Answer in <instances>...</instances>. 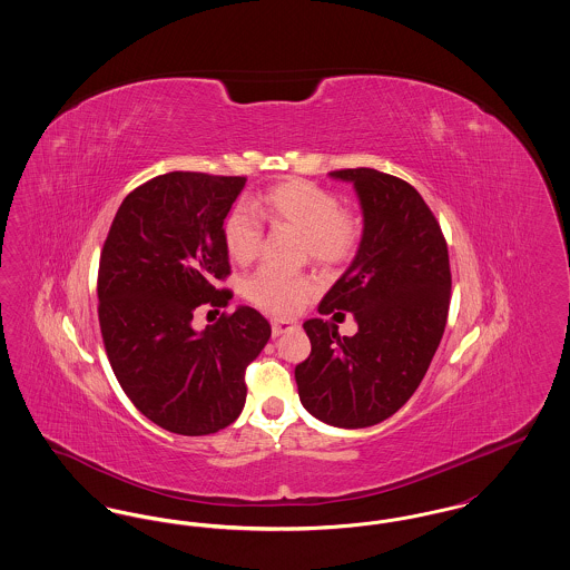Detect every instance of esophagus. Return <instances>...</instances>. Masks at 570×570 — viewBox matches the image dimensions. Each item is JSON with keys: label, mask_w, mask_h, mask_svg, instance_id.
I'll return each instance as SVG.
<instances>
[{"label": "esophagus", "mask_w": 570, "mask_h": 570, "mask_svg": "<svg viewBox=\"0 0 570 570\" xmlns=\"http://www.w3.org/2000/svg\"><path fill=\"white\" fill-rule=\"evenodd\" d=\"M293 328H295V323H291V321H273V337H279V335H284V333H288V331H293Z\"/></svg>", "instance_id": "esophagus-1"}]
</instances>
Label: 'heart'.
<instances>
[{
    "label": "heart",
    "mask_w": 570,
    "mask_h": 570,
    "mask_svg": "<svg viewBox=\"0 0 570 570\" xmlns=\"http://www.w3.org/2000/svg\"><path fill=\"white\" fill-rule=\"evenodd\" d=\"M263 222L303 237L305 254L321 265H342L353 258L358 245L356 217L342 212L333 191L303 179L275 184L249 200V212L237 207L224 219V245L228 256L245 265L254 261L263 245ZM314 282L305 275H288L263 267L245 282V297L254 305L288 316L314 293Z\"/></svg>",
    "instance_id": "heart-1"
}]
</instances>
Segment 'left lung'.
I'll list each match as a JSON object with an SVG mask.
<instances>
[{
    "label": "left lung",
    "mask_w": 570,
    "mask_h": 570,
    "mask_svg": "<svg viewBox=\"0 0 570 570\" xmlns=\"http://www.w3.org/2000/svg\"><path fill=\"white\" fill-rule=\"evenodd\" d=\"M331 177L358 194L363 237L318 312H351L358 331L340 337L328 321H305L312 353L295 380L309 414L361 430L395 414L428 374L449 316L451 267L438 219L407 181L374 168Z\"/></svg>",
    "instance_id": "obj_1"
}]
</instances>
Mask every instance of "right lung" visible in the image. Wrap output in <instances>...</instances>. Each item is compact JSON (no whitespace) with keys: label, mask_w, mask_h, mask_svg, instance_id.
Returning a JSON list of instances; mask_svg holds the SVG:
<instances>
[{"label":"right lung","mask_w":570,"mask_h":570,"mask_svg":"<svg viewBox=\"0 0 570 570\" xmlns=\"http://www.w3.org/2000/svg\"><path fill=\"white\" fill-rule=\"evenodd\" d=\"M245 177L173 170L130 191L110 224L98 269V318L110 367L149 421L207 435L235 423L245 367L272 337L254 307L194 331L198 305L226 307L224 217Z\"/></svg>","instance_id":"add662e5"}]
</instances>
